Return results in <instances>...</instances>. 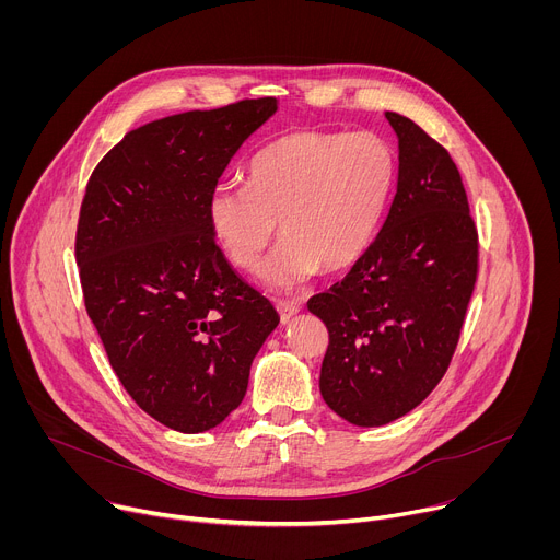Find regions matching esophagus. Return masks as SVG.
<instances>
[{
	"label": "esophagus",
	"instance_id": "1",
	"mask_svg": "<svg viewBox=\"0 0 560 560\" xmlns=\"http://www.w3.org/2000/svg\"><path fill=\"white\" fill-rule=\"evenodd\" d=\"M275 307H277V312H279V316H281V322L285 324V322H290V318L301 310V303L299 301H285V299H277L275 301Z\"/></svg>",
	"mask_w": 560,
	"mask_h": 560
}]
</instances>
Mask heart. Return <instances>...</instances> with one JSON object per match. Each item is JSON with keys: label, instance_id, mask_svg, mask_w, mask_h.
Segmentation results:
<instances>
[{"label": "heart", "instance_id": "obj_1", "mask_svg": "<svg viewBox=\"0 0 560 560\" xmlns=\"http://www.w3.org/2000/svg\"><path fill=\"white\" fill-rule=\"evenodd\" d=\"M246 182L212 188L206 206L210 230L228 259L250 270L279 219L285 238L259 277L288 290L322 268H348L365 253L392 190L394 154L368 130H299L264 145Z\"/></svg>", "mask_w": 560, "mask_h": 560}]
</instances>
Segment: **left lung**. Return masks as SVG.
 Returning a JSON list of instances; mask_svg holds the SVG:
<instances>
[{
  "instance_id": "left-lung-1",
  "label": "left lung",
  "mask_w": 560,
  "mask_h": 560,
  "mask_svg": "<svg viewBox=\"0 0 560 560\" xmlns=\"http://www.w3.org/2000/svg\"><path fill=\"white\" fill-rule=\"evenodd\" d=\"M385 119L398 139L385 221L343 281L307 301L330 332L324 401L359 428L396 421L436 387L478 272V234L450 152L412 119Z\"/></svg>"
}]
</instances>
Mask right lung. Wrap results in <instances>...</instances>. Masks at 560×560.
<instances>
[{"instance_id": "add662e5", "label": "right lung", "mask_w": 560, "mask_h": 560, "mask_svg": "<svg viewBox=\"0 0 560 560\" xmlns=\"http://www.w3.org/2000/svg\"><path fill=\"white\" fill-rule=\"evenodd\" d=\"M279 102L244 100L130 130L91 175L74 255L108 361L152 419L184 434L244 401L279 314L238 277L208 223V197Z\"/></svg>"}]
</instances>
